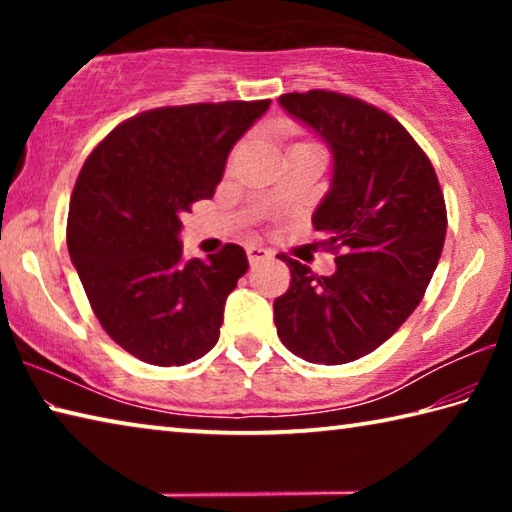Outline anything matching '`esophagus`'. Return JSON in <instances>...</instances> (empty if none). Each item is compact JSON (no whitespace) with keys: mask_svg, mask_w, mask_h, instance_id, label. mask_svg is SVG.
Returning a JSON list of instances; mask_svg holds the SVG:
<instances>
[{"mask_svg":"<svg viewBox=\"0 0 512 512\" xmlns=\"http://www.w3.org/2000/svg\"><path fill=\"white\" fill-rule=\"evenodd\" d=\"M246 255H248V262L250 264H257V262H262V259H268L271 257V253H268L266 248H262V246H248L246 248Z\"/></svg>","mask_w":512,"mask_h":512,"instance_id":"obj_1","label":"esophagus"}]
</instances>
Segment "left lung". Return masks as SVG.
I'll list each match as a JSON object with an SVG mask.
<instances>
[{
  "instance_id": "1",
  "label": "left lung",
  "mask_w": 512,
  "mask_h": 512,
  "mask_svg": "<svg viewBox=\"0 0 512 512\" xmlns=\"http://www.w3.org/2000/svg\"><path fill=\"white\" fill-rule=\"evenodd\" d=\"M280 106L332 146V189L311 223L336 273L277 255L291 284L273 320L296 357L339 366L377 350L420 305L443 253L445 196L427 153L372 103L309 90L282 94Z\"/></svg>"
}]
</instances>
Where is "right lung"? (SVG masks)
<instances>
[{"label": "right lung", "mask_w": 512, "mask_h": 512, "mask_svg": "<svg viewBox=\"0 0 512 512\" xmlns=\"http://www.w3.org/2000/svg\"><path fill=\"white\" fill-rule=\"evenodd\" d=\"M271 106H164L121 121L88 155L67 214V248L101 327L135 359L185 366L219 341L244 248L185 259L180 214L212 198L237 140Z\"/></svg>", "instance_id": "add662e5"}]
</instances>
